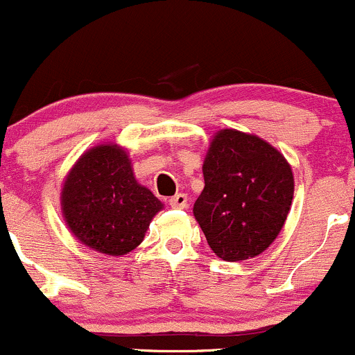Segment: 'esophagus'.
<instances>
[{
  "label": "esophagus",
  "instance_id": "obj_1",
  "mask_svg": "<svg viewBox=\"0 0 355 355\" xmlns=\"http://www.w3.org/2000/svg\"><path fill=\"white\" fill-rule=\"evenodd\" d=\"M168 202H170V207H172V209L183 210V209H187V207H189V197H187L185 193L173 195V197L170 198Z\"/></svg>",
  "mask_w": 355,
  "mask_h": 355
}]
</instances>
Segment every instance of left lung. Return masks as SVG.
<instances>
[{
  "label": "left lung",
  "mask_w": 355,
  "mask_h": 355,
  "mask_svg": "<svg viewBox=\"0 0 355 355\" xmlns=\"http://www.w3.org/2000/svg\"><path fill=\"white\" fill-rule=\"evenodd\" d=\"M193 217L214 254L227 262L254 259L282 230L292 198V166L275 146L234 128L211 137Z\"/></svg>",
  "instance_id": "8db88e82"
}]
</instances>
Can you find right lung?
Returning a JSON list of instances; mask_svg holds the SVG:
<instances>
[{"mask_svg": "<svg viewBox=\"0 0 355 355\" xmlns=\"http://www.w3.org/2000/svg\"><path fill=\"white\" fill-rule=\"evenodd\" d=\"M61 214L75 239L108 257H121L144 242L155 215L164 209L138 183L128 152L118 144L85 152L63 180Z\"/></svg>", "mask_w": 355, "mask_h": 355, "instance_id": "obj_1", "label": "right lung"}]
</instances>
